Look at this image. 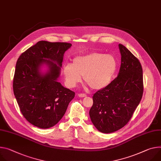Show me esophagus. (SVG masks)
Here are the masks:
<instances>
[{"instance_id": "34e87169", "label": "esophagus", "mask_w": 161, "mask_h": 161, "mask_svg": "<svg viewBox=\"0 0 161 161\" xmlns=\"http://www.w3.org/2000/svg\"><path fill=\"white\" fill-rule=\"evenodd\" d=\"M78 96H79L80 97H86V95L85 94H78Z\"/></svg>"}]
</instances>
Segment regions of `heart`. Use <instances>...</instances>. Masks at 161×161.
I'll list each match as a JSON object with an SVG mask.
<instances>
[{
	"mask_svg": "<svg viewBox=\"0 0 161 161\" xmlns=\"http://www.w3.org/2000/svg\"><path fill=\"white\" fill-rule=\"evenodd\" d=\"M118 67V60L113 55L92 52L75 57L72 64L64 67L63 72L69 88L75 87L83 75L85 82L91 89L100 90L110 83Z\"/></svg>",
	"mask_w": 161,
	"mask_h": 161,
	"instance_id": "1",
	"label": "heart"
}]
</instances>
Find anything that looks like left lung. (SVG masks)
<instances>
[{
    "mask_svg": "<svg viewBox=\"0 0 161 161\" xmlns=\"http://www.w3.org/2000/svg\"><path fill=\"white\" fill-rule=\"evenodd\" d=\"M121 64L117 76L93 96L91 119L102 133L109 134L125 126L139 105L143 94L141 64L126 47L119 43Z\"/></svg>",
    "mask_w": 161,
    "mask_h": 161,
    "instance_id": "obj_1",
    "label": "left lung"
}]
</instances>
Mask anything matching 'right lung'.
I'll return each instance as SVG.
<instances>
[{
    "mask_svg": "<svg viewBox=\"0 0 161 161\" xmlns=\"http://www.w3.org/2000/svg\"><path fill=\"white\" fill-rule=\"evenodd\" d=\"M71 46L66 42L40 41L18 58L14 95L24 118L36 127L46 129L56 125L75 97V92L57 81L64 53ZM43 64L49 69L45 73L40 70Z\"/></svg>",
    "mask_w": 161,
    "mask_h": 161,
    "instance_id": "1",
    "label": "right lung"
}]
</instances>
